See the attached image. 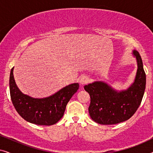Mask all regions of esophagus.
Instances as JSON below:
<instances>
[{
  "instance_id": "obj_1",
  "label": "esophagus",
  "mask_w": 153,
  "mask_h": 153,
  "mask_svg": "<svg viewBox=\"0 0 153 153\" xmlns=\"http://www.w3.org/2000/svg\"><path fill=\"white\" fill-rule=\"evenodd\" d=\"M88 78L85 76H82L79 78V83H80L81 85H84L86 84V83L88 82Z\"/></svg>"
}]
</instances>
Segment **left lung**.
Instances as JSON below:
<instances>
[{
	"label": "left lung",
	"mask_w": 153,
	"mask_h": 153,
	"mask_svg": "<svg viewBox=\"0 0 153 153\" xmlns=\"http://www.w3.org/2000/svg\"><path fill=\"white\" fill-rule=\"evenodd\" d=\"M137 59L134 81L127 90L117 91L104 81H95L84 86L91 96L88 111L91 118L101 125H114L131 118L141 104L146 89V77L139 52L133 51Z\"/></svg>",
	"instance_id": "obj_1"
}]
</instances>
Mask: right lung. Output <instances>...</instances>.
Returning a JSON list of instances; mask_svg holds the SVG:
<instances>
[{
  "label": "right lung",
  "instance_id": "add662e5",
  "mask_svg": "<svg viewBox=\"0 0 153 153\" xmlns=\"http://www.w3.org/2000/svg\"><path fill=\"white\" fill-rule=\"evenodd\" d=\"M13 69L12 68L10 76V97L18 114L25 120L33 124H56L63 116L68 102L79 89V83L67 85L49 97L33 98L19 89L14 79Z\"/></svg>",
  "mask_w": 153,
  "mask_h": 153
}]
</instances>
